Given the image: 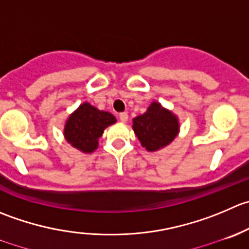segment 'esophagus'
<instances>
[{
	"label": "esophagus",
	"instance_id": "esophagus-1",
	"mask_svg": "<svg viewBox=\"0 0 249 249\" xmlns=\"http://www.w3.org/2000/svg\"><path fill=\"white\" fill-rule=\"evenodd\" d=\"M127 118H129V115H127V113H125V112L119 113V119L122 120L123 123H126V122H127Z\"/></svg>",
	"mask_w": 249,
	"mask_h": 249
}]
</instances>
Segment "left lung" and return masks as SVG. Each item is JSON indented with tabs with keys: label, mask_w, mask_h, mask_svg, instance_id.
I'll return each instance as SVG.
<instances>
[{
	"label": "left lung",
	"mask_w": 249,
	"mask_h": 249,
	"mask_svg": "<svg viewBox=\"0 0 249 249\" xmlns=\"http://www.w3.org/2000/svg\"><path fill=\"white\" fill-rule=\"evenodd\" d=\"M132 129L148 152L158 151L174 141L178 134V119L173 112L152 102L146 113L132 119Z\"/></svg>",
	"instance_id": "8db88e82"
}]
</instances>
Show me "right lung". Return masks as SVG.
Here are the masks:
<instances>
[{
  "label": "right lung",
  "mask_w": 249,
  "mask_h": 249,
  "mask_svg": "<svg viewBox=\"0 0 249 249\" xmlns=\"http://www.w3.org/2000/svg\"><path fill=\"white\" fill-rule=\"evenodd\" d=\"M117 122L110 113L100 110L85 102L71 113L64 126V137L79 151L92 153L98 147V139L106 127Z\"/></svg>",
  "instance_id": "right-lung-1"
}]
</instances>
